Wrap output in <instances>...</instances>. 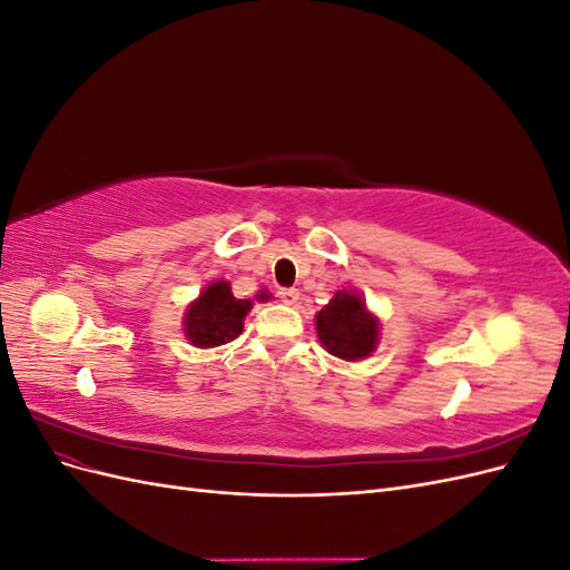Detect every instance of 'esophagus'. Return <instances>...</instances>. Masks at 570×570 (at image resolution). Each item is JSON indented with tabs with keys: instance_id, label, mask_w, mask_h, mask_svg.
Instances as JSON below:
<instances>
[{
	"instance_id": "1",
	"label": "esophagus",
	"mask_w": 570,
	"mask_h": 570,
	"mask_svg": "<svg viewBox=\"0 0 570 570\" xmlns=\"http://www.w3.org/2000/svg\"><path fill=\"white\" fill-rule=\"evenodd\" d=\"M278 297H281V302H285V304H297V302H299V292H297L295 287H287V289H281V292H278Z\"/></svg>"
}]
</instances>
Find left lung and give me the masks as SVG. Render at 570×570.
Masks as SVG:
<instances>
[{"instance_id":"obj_1","label":"left lung","mask_w":570,"mask_h":570,"mask_svg":"<svg viewBox=\"0 0 570 570\" xmlns=\"http://www.w3.org/2000/svg\"><path fill=\"white\" fill-rule=\"evenodd\" d=\"M314 321L323 350L342 361H364L381 342V318L354 289H337Z\"/></svg>"}]
</instances>
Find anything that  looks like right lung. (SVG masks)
<instances>
[{
  "label": "right lung",
  "instance_id": "right-lung-1",
  "mask_svg": "<svg viewBox=\"0 0 570 570\" xmlns=\"http://www.w3.org/2000/svg\"><path fill=\"white\" fill-rule=\"evenodd\" d=\"M268 292H258L266 297ZM271 297V295H268ZM252 312V299H237L228 281H214L206 285L199 297L185 308L183 333L185 340L199 350L220 347L235 340L245 327V316Z\"/></svg>",
  "mask_w": 570,
  "mask_h": 570
}]
</instances>
